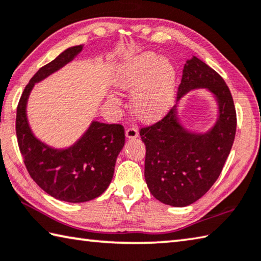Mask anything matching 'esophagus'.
<instances>
[{"mask_svg":"<svg viewBox=\"0 0 261 261\" xmlns=\"http://www.w3.org/2000/svg\"><path fill=\"white\" fill-rule=\"evenodd\" d=\"M125 136H126V138H129V139H135L138 137V130H137L135 126L127 127V129L125 130Z\"/></svg>","mask_w":261,"mask_h":261,"instance_id":"1","label":"esophagus"}]
</instances>
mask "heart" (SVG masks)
<instances>
[{"label":"heart","instance_id":"obj_1","mask_svg":"<svg viewBox=\"0 0 261 261\" xmlns=\"http://www.w3.org/2000/svg\"><path fill=\"white\" fill-rule=\"evenodd\" d=\"M116 84L136 92L134 111L137 116L144 121H155L169 111L173 101L176 70L168 59L145 52L122 66Z\"/></svg>","mask_w":261,"mask_h":261}]
</instances>
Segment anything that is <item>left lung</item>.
Returning a JSON list of instances; mask_svg holds the SVG:
<instances>
[{
    "instance_id": "obj_1",
    "label": "left lung",
    "mask_w": 261,
    "mask_h": 261,
    "mask_svg": "<svg viewBox=\"0 0 261 261\" xmlns=\"http://www.w3.org/2000/svg\"><path fill=\"white\" fill-rule=\"evenodd\" d=\"M209 89L217 98L219 117L210 131L192 134L177 117V106L154 124L141 127L146 146L145 179L156 200L172 206L196 202L220 176L236 132V111L219 74L196 57L184 66L177 99L194 89Z\"/></svg>"
}]
</instances>
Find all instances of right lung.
<instances>
[{"instance_id":"right-lung-1","label":"right lung","mask_w":261,"mask_h":261,"mask_svg":"<svg viewBox=\"0 0 261 261\" xmlns=\"http://www.w3.org/2000/svg\"><path fill=\"white\" fill-rule=\"evenodd\" d=\"M82 49L83 44L68 48L37 70L23 89L16 116L18 146L30 176L52 197L70 203L93 200L110 186L117 155L125 143L124 127L93 121L74 146L63 150L55 149L32 134L26 103L36 82L73 60Z\"/></svg>"}]
</instances>
